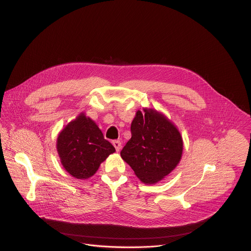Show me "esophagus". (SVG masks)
Segmentation results:
<instances>
[{
	"instance_id": "obj_1",
	"label": "esophagus",
	"mask_w": 251,
	"mask_h": 251,
	"mask_svg": "<svg viewBox=\"0 0 251 251\" xmlns=\"http://www.w3.org/2000/svg\"><path fill=\"white\" fill-rule=\"evenodd\" d=\"M112 144H113V146L115 147V149H116V151H117V152H119V151L121 150V142H120L119 140H115V141H113V142H112Z\"/></svg>"
}]
</instances>
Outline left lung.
<instances>
[{"label": "left lung", "mask_w": 251, "mask_h": 251, "mask_svg": "<svg viewBox=\"0 0 251 251\" xmlns=\"http://www.w3.org/2000/svg\"><path fill=\"white\" fill-rule=\"evenodd\" d=\"M131 134L120 155L142 183L157 184L180 163L183 138L163 113L152 108L138 110L131 123Z\"/></svg>", "instance_id": "1"}]
</instances>
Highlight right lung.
Segmentation results:
<instances>
[{
  "instance_id": "right-lung-1",
  "label": "right lung",
  "mask_w": 251,
  "mask_h": 251,
  "mask_svg": "<svg viewBox=\"0 0 251 251\" xmlns=\"http://www.w3.org/2000/svg\"><path fill=\"white\" fill-rule=\"evenodd\" d=\"M56 150L64 170L78 180L92 176L100 164L115 152L96 123L83 112L59 132Z\"/></svg>"
}]
</instances>
